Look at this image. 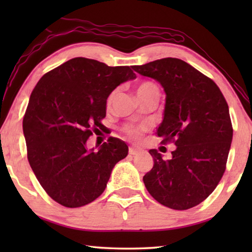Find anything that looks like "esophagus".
<instances>
[{"instance_id": "esophagus-1", "label": "esophagus", "mask_w": 252, "mask_h": 252, "mask_svg": "<svg viewBox=\"0 0 252 252\" xmlns=\"http://www.w3.org/2000/svg\"><path fill=\"white\" fill-rule=\"evenodd\" d=\"M142 152H143L142 148H140V147H130V149H129V154L132 155V156H135V155L141 154Z\"/></svg>"}]
</instances>
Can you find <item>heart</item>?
Here are the masks:
<instances>
[{
    "label": "heart",
    "instance_id": "1",
    "mask_svg": "<svg viewBox=\"0 0 252 252\" xmlns=\"http://www.w3.org/2000/svg\"><path fill=\"white\" fill-rule=\"evenodd\" d=\"M151 89H158L156 85H155L154 83L152 82H144L142 84L138 85L137 88V91H144V90H151ZM114 95L115 94H111L110 97L108 99V103H110V101L112 100V98H114ZM125 131L127 135H130L132 137H137L138 135H140V130L137 129V127L135 126H127L125 127Z\"/></svg>",
    "mask_w": 252,
    "mask_h": 252
}]
</instances>
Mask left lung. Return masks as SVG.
<instances>
[{
	"label": "left lung",
	"instance_id": "left-lung-1",
	"mask_svg": "<svg viewBox=\"0 0 252 252\" xmlns=\"http://www.w3.org/2000/svg\"><path fill=\"white\" fill-rule=\"evenodd\" d=\"M163 88L165 105L156 134L176 146L164 160L151 149L153 169L143 181L161 205L186 210L215 190L225 171L233 127L225 98L211 79L179 58L132 66Z\"/></svg>",
	"mask_w": 252,
	"mask_h": 252
}]
</instances>
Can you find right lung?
I'll use <instances>...</instances> for the list:
<instances>
[{
  "label": "right lung",
  "mask_w": 252,
  "mask_h": 252,
  "mask_svg": "<svg viewBox=\"0 0 252 252\" xmlns=\"http://www.w3.org/2000/svg\"><path fill=\"white\" fill-rule=\"evenodd\" d=\"M135 78L129 66L77 57L44 74L32 91L23 121L28 160L41 186L62 206L94 201L116 163L127 156L129 147L119 138L97 151L87 142L91 127L103 126L112 91Z\"/></svg>",
  "instance_id": "right-lung-1"
}]
</instances>
